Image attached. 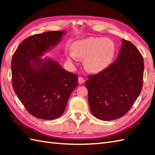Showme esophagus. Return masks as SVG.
<instances>
[{
    "instance_id": "1",
    "label": "esophagus",
    "mask_w": 155,
    "mask_h": 155,
    "mask_svg": "<svg viewBox=\"0 0 155 155\" xmlns=\"http://www.w3.org/2000/svg\"><path fill=\"white\" fill-rule=\"evenodd\" d=\"M78 83H79V84H82V83H84V78H83L82 77H78Z\"/></svg>"
}]
</instances>
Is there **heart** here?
<instances>
[{
    "label": "heart",
    "instance_id": "b5f03b06",
    "mask_svg": "<svg viewBox=\"0 0 155 155\" xmlns=\"http://www.w3.org/2000/svg\"><path fill=\"white\" fill-rule=\"evenodd\" d=\"M71 51L67 54L69 61H76L84 58V66L91 73L104 71L113 61L117 53L115 43L109 38L90 37L78 40L71 45Z\"/></svg>",
    "mask_w": 155,
    "mask_h": 155
}]
</instances>
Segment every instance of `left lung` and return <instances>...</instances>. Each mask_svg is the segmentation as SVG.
<instances>
[{"label":"left lung","mask_w":155,"mask_h":155,"mask_svg":"<svg viewBox=\"0 0 155 155\" xmlns=\"http://www.w3.org/2000/svg\"><path fill=\"white\" fill-rule=\"evenodd\" d=\"M144 63L132 42L122 39L116 61L100 73L90 75L85 83L93 115L102 120L124 116L142 89Z\"/></svg>","instance_id":"left-lung-1"}]
</instances>
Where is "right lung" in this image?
<instances>
[{"label":"right lung","instance_id":"obj_1","mask_svg":"<svg viewBox=\"0 0 155 155\" xmlns=\"http://www.w3.org/2000/svg\"><path fill=\"white\" fill-rule=\"evenodd\" d=\"M65 31H48L25 38L15 50L11 63L12 86L30 114L54 120L62 115L78 76L67 71L45 53L61 41Z\"/></svg>","mask_w":155,"mask_h":155}]
</instances>
